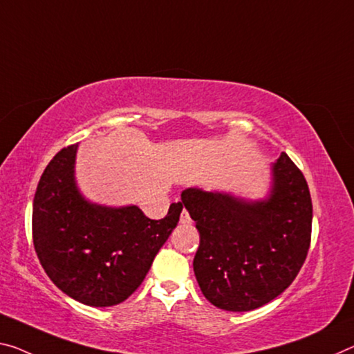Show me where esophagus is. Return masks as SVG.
Wrapping results in <instances>:
<instances>
[{
    "label": "esophagus",
    "instance_id": "obj_1",
    "mask_svg": "<svg viewBox=\"0 0 354 354\" xmlns=\"http://www.w3.org/2000/svg\"><path fill=\"white\" fill-rule=\"evenodd\" d=\"M179 222L183 223V225H189L190 222H192V218H190V216H189V212L184 209L183 212H181V217H179Z\"/></svg>",
    "mask_w": 354,
    "mask_h": 354
}]
</instances>
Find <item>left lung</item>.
<instances>
[{
	"instance_id": "1",
	"label": "left lung",
	"mask_w": 354,
	"mask_h": 354,
	"mask_svg": "<svg viewBox=\"0 0 354 354\" xmlns=\"http://www.w3.org/2000/svg\"><path fill=\"white\" fill-rule=\"evenodd\" d=\"M181 205L200 233L194 272L218 308L249 312L287 290L306 261L312 200L306 178L282 153L271 165L265 198L189 187Z\"/></svg>"
}]
</instances>
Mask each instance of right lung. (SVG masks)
<instances>
[{"instance_id": "obj_1", "label": "right lung", "mask_w": 354, "mask_h": 354, "mask_svg": "<svg viewBox=\"0 0 354 354\" xmlns=\"http://www.w3.org/2000/svg\"><path fill=\"white\" fill-rule=\"evenodd\" d=\"M77 149H61L42 173L32 201V243L63 293L86 306H116L147 277L183 205L171 203L164 218L153 221L136 205L93 203L77 186Z\"/></svg>"}]
</instances>
